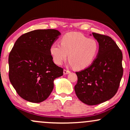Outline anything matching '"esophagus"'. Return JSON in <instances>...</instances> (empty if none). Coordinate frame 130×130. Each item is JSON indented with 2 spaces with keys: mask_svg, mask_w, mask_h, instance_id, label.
<instances>
[{
  "mask_svg": "<svg viewBox=\"0 0 130 130\" xmlns=\"http://www.w3.org/2000/svg\"><path fill=\"white\" fill-rule=\"evenodd\" d=\"M70 72L69 70H63V74L64 75H67V74H69Z\"/></svg>",
  "mask_w": 130,
  "mask_h": 130,
  "instance_id": "1",
  "label": "esophagus"
}]
</instances>
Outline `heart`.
<instances>
[{
  "instance_id": "obj_1",
  "label": "heart",
  "mask_w": 130,
  "mask_h": 130,
  "mask_svg": "<svg viewBox=\"0 0 130 130\" xmlns=\"http://www.w3.org/2000/svg\"><path fill=\"white\" fill-rule=\"evenodd\" d=\"M99 50L98 42L76 32H70L62 37L60 44L54 43L50 54L54 62L60 65L68 56L70 63L78 70L86 68L95 60ZM69 55H68V54Z\"/></svg>"
}]
</instances>
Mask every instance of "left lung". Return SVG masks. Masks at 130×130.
Here are the masks:
<instances>
[{
    "instance_id": "8db88e82",
    "label": "left lung",
    "mask_w": 130,
    "mask_h": 130,
    "mask_svg": "<svg viewBox=\"0 0 130 130\" xmlns=\"http://www.w3.org/2000/svg\"><path fill=\"white\" fill-rule=\"evenodd\" d=\"M99 43L98 56L92 65L76 72L75 93L81 102L98 105L112 98L117 92L123 76V55L110 37L92 32ZM91 36V35H90Z\"/></svg>"
}]
</instances>
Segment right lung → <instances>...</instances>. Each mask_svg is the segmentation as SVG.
<instances>
[{"mask_svg": "<svg viewBox=\"0 0 130 130\" xmlns=\"http://www.w3.org/2000/svg\"><path fill=\"white\" fill-rule=\"evenodd\" d=\"M54 29H37L21 35L8 57L9 79L18 94L33 103L49 96L54 81L63 69L53 62L50 47L60 35Z\"/></svg>", "mask_w": 130, "mask_h": 130, "instance_id": "1", "label": "right lung"}]
</instances>
